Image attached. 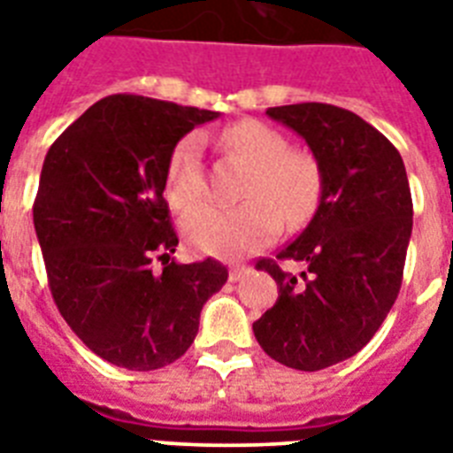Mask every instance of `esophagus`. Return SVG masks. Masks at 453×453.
I'll list each match as a JSON object with an SVG mask.
<instances>
[{
	"label": "esophagus",
	"instance_id": "34e87169",
	"mask_svg": "<svg viewBox=\"0 0 453 453\" xmlns=\"http://www.w3.org/2000/svg\"><path fill=\"white\" fill-rule=\"evenodd\" d=\"M247 273H249L247 265H234V268H230V273H227V280H230V282H240L242 277L247 275Z\"/></svg>",
	"mask_w": 453,
	"mask_h": 453
}]
</instances>
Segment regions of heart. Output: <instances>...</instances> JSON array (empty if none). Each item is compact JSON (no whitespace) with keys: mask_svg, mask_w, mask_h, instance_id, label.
<instances>
[{"mask_svg":"<svg viewBox=\"0 0 453 453\" xmlns=\"http://www.w3.org/2000/svg\"><path fill=\"white\" fill-rule=\"evenodd\" d=\"M220 145L251 166L242 206H195L183 219V234L197 251L213 256L251 254L275 240L280 227L301 226L315 211L322 176L308 152L289 150L287 138L258 119H242L220 134ZM206 190L202 169V138H180L166 164V199L173 209H188Z\"/></svg>","mask_w":453,"mask_h":453,"instance_id":"1","label":"heart"}]
</instances>
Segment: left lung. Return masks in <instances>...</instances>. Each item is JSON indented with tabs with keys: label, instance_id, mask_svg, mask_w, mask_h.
<instances>
[{
	"label": "left lung",
	"instance_id": "1",
	"mask_svg": "<svg viewBox=\"0 0 453 453\" xmlns=\"http://www.w3.org/2000/svg\"><path fill=\"white\" fill-rule=\"evenodd\" d=\"M265 115L308 143L322 192L308 227L277 254L309 265L302 280L273 258L256 263L280 296L254 322V336L280 365L319 372L362 350L400 294L414 219L407 169L397 148L350 110L298 103Z\"/></svg>",
	"mask_w": 453,
	"mask_h": 453
}]
</instances>
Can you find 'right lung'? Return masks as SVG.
I'll return each mask as SVG.
<instances>
[{"mask_svg":"<svg viewBox=\"0 0 453 453\" xmlns=\"http://www.w3.org/2000/svg\"><path fill=\"white\" fill-rule=\"evenodd\" d=\"M219 112L145 96L94 103L49 148L32 216L49 289L98 357L152 372L190 348L223 263L171 261L178 234L164 199L171 150ZM165 268L154 270V261Z\"/></svg>","mask_w":453,"mask_h":453,"instance_id":"add662e5","label":"right lung"}]
</instances>
